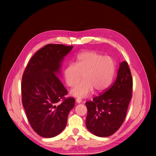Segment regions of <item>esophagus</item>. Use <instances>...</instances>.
Instances as JSON below:
<instances>
[{"instance_id": "esophagus-1", "label": "esophagus", "mask_w": 156, "mask_h": 156, "mask_svg": "<svg viewBox=\"0 0 156 156\" xmlns=\"http://www.w3.org/2000/svg\"><path fill=\"white\" fill-rule=\"evenodd\" d=\"M76 102L78 104H80L81 102V99H76Z\"/></svg>"}]
</instances>
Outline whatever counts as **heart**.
<instances>
[{
	"instance_id": "b5f03b06",
	"label": "heart",
	"mask_w": 156,
	"mask_h": 156,
	"mask_svg": "<svg viewBox=\"0 0 156 156\" xmlns=\"http://www.w3.org/2000/svg\"><path fill=\"white\" fill-rule=\"evenodd\" d=\"M115 73V63L112 58L94 51H86L77 57L76 63L66 66L64 70L65 82L73 86L82 78L84 80L70 91L74 97L84 98L94 89L96 92L105 90L112 83Z\"/></svg>"
}]
</instances>
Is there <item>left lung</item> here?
<instances>
[{
    "label": "left lung",
    "mask_w": 156,
    "mask_h": 156,
    "mask_svg": "<svg viewBox=\"0 0 156 156\" xmlns=\"http://www.w3.org/2000/svg\"><path fill=\"white\" fill-rule=\"evenodd\" d=\"M133 79L128 63H120L115 81L92 101L86 102V126L93 135L107 137L122 125L132 97Z\"/></svg>",
    "instance_id": "8db88e82"
}]
</instances>
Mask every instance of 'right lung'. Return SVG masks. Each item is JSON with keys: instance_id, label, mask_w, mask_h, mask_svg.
<instances>
[{"instance_id": "obj_1", "label": "right lung", "mask_w": 156, "mask_h": 156, "mask_svg": "<svg viewBox=\"0 0 156 156\" xmlns=\"http://www.w3.org/2000/svg\"><path fill=\"white\" fill-rule=\"evenodd\" d=\"M73 48L48 44L32 57L22 77L23 106L31 127L42 137L59 135L74 107L75 99L65 98L67 90L59 78L64 58Z\"/></svg>"}]
</instances>
